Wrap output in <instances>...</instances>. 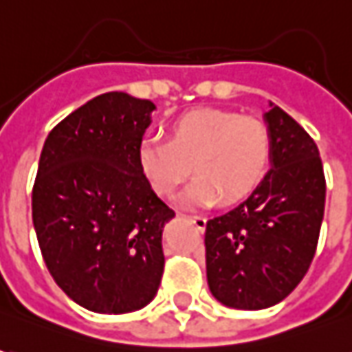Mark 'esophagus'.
Returning <instances> with one entry per match:
<instances>
[{"mask_svg":"<svg viewBox=\"0 0 352 352\" xmlns=\"http://www.w3.org/2000/svg\"><path fill=\"white\" fill-rule=\"evenodd\" d=\"M188 220H190L192 224L197 226L200 232H202V230L206 228V218H204V216H197V214H195V216H188Z\"/></svg>","mask_w":352,"mask_h":352,"instance_id":"esophagus-1","label":"esophagus"}]
</instances>
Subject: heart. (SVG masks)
Returning <instances> with one entry per match:
<instances>
[{"label": "heart", "instance_id": "heart-1", "mask_svg": "<svg viewBox=\"0 0 352 352\" xmlns=\"http://www.w3.org/2000/svg\"><path fill=\"white\" fill-rule=\"evenodd\" d=\"M271 162L267 126L234 111L202 107L179 115L169 124V142L142 140L138 164L150 187L171 199L192 173L181 202L188 208H206L222 199L237 204L251 197Z\"/></svg>", "mask_w": 352, "mask_h": 352}]
</instances>
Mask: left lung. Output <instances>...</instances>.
Returning <instances> with one entry per match:
<instances>
[{
	"label": "left lung",
	"mask_w": 352,
	"mask_h": 352,
	"mask_svg": "<svg viewBox=\"0 0 352 352\" xmlns=\"http://www.w3.org/2000/svg\"><path fill=\"white\" fill-rule=\"evenodd\" d=\"M269 107V173L248 200L206 222L208 288L228 308L263 309L285 300L308 273L323 222L318 146L280 107Z\"/></svg>",
	"instance_id": "obj_1"
}]
</instances>
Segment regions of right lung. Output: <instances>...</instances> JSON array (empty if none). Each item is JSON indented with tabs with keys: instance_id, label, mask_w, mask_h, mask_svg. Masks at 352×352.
<instances>
[{
	"instance_id": "1",
	"label": "right lung",
	"mask_w": 352,
	"mask_h": 352,
	"mask_svg": "<svg viewBox=\"0 0 352 352\" xmlns=\"http://www.w3.org/2000/svg\"><path fill=\"white\" fill-rule=\"evenodd\" d=\"M155 104L99 95L44 142L32 187V224L48 271L76 304L128 314L152 302L164 274L162 234L175 212L138 164Z\"/></svg>"
}]
</instances>
